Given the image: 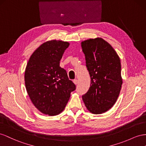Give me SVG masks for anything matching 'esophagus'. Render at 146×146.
I'll return each instance as SVG.
<instances>
[{
    "label": "esophagus",
    "instance_id": "1",
    "mask_svg": "<svg viewBox=\"0 0 146 146\" xmlns=\"http://www.w3.org/2000/svg\"><path fill=\"white\" fill-rule=\"evenodd\" d=\"M73 82H74V84H75V85H77V84H78L79 81H78V80H73Z\"/></svg>",
    "mask_w": 146,
    "mask_h": 146
}]
</instances>
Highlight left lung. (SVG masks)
Returning a JSON list of instances; mask_svg holds the SVG:
<instances>
[{
    "instance_id": "left-lung-1",
    "label": "left lung",
    "mask_w": 146,
    "mask_h": 146,
    "mask_svg": "<svg viewBox=\"0 0 146 146\" xmlns=\"http://www.w3.org/2000/svg\"><path fill=\"white\" fill-rule=\"evenodd\" d=\"M81 47L91 79L82 100L92 113L102 114L113 106L121 90L120 58L111 45L102 38L82 41Z\"/></svg>"
}]
</instances>
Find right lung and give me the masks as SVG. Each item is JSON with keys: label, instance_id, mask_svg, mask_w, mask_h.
<instances>
[{"label": "right lung", "instance_id": "1", "mask_svg": "<svg viewBox=\"0 0 146 146\" xmlns=\"http://www.w3.org/2000/svg\"><path fill=\"white\" fill-rule=\"evenodd\" d=\"M67 41L50 40L33 52L25 70L27 94L34 105L43 114L56 115L64 111L76 86L70 80L60 61Z\"/></svg>", "mask_w": 146, "mask_h": 146}]
</instances>
